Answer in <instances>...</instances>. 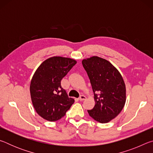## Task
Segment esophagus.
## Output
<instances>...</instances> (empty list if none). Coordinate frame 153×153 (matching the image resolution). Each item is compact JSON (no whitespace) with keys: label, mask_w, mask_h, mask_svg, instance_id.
Segmentation results:
<instances>
[{"label":"esophagus","mask_w":153,"mask_h":153,"mask_svg":"<svg viewBox=\"0 0 153 153\" xmlns=\"http://www.w3.org/2000/svg\"><path fill=\"white\" fill-rule=\"evenodd\" d=\"M86 99V97H85L84 95H81L80 96V97L79 98V100H80V101H82V100H84Z\"/></svg>","instance_id":"obj_1"}]
</instances>
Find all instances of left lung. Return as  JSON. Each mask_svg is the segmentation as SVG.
<instances>
[{"label":"left lung","mask_w":153,"mask_h":153,"mask_svg":"<svg viewBox=\"0 0 153 153\" xmlns=\"http://www.w3.org/2000/svg\"><path fill=\"white\" fill-rule=\"evenodd\" d=\"M91 83L95 105L90 116L102 123L120 113L126 100V84L120 71L109 61L97 56L82 60Z\"/></svg>","instance_id":"8db88e82"}]
</instances>
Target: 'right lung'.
Returning a JSON list of instances; mask_svg holds the SVG:
<instances>
[{
  "label": "right lung",
  "mask_w": 153,
  "mask_h": 153,
  "mask_svg": "<svg viewBox=\"0 0 153 153\" xmlns=\"http://www.w3.org/2000/svg\"><path fill=\"white\" fill-rule=\"evenodd\" d=\"M75 59L53 56L43 61L31 79L30 91L33 107L41 117L55 121L65 115L74 104L61 81L76 64Z\"/></svg>",
  "instance_id": "1"
}]
</instances>
